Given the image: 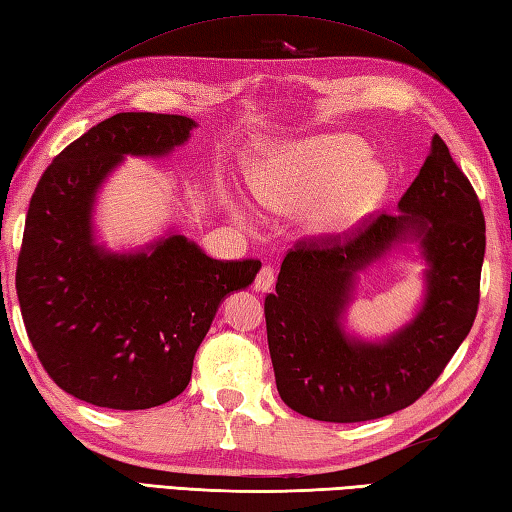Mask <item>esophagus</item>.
Wrapping results in <instances>:
<instances>
[{
    "instance_id": "1",
    "label": "esophagus",
    "mask_w": 512,
    "mask_h": 512,
    "mask_svg": "<svg viewBox=\"0 0 512 512\" xmlns=\"http://www.w3.org/2000/svg\"><path fill=\"white\" fill-rule=\"evenodd\" d=\"M273 284H275V271L271 266H262V271H259L255 277L253 288L257 293H266V291H271Z\"/></svg>"
}]
</instances>
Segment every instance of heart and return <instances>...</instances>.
Wrapping results in <instances>:
<instances>
[{"label":"heart","mask_w":512,"mask_h":512,"mask_svg":"<svg viewBox=\"0 0 512 512\" xmlns=\"http://www.w3.org/2000/svg\"><path fill=\"white\" fill-rule=\"evenodd\" d=\"M365 156V145L345 134L306 138L255 167V197L271 210L293 212L322 193L306 224L320 235L342 232L365 217L385 192V170Z\"/></svg>","instance_id":"1"}]
</instances>
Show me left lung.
Here are the masks:
<instances>
[{
	"instance_id": "1",
	"label": "left lung",
	"mask_w": 512,
	"mask_h": 512,
	"mask_svg": "<svg viewBox=\"0 0 512 512\" xmlns=\"http://www.w3.org/2000/svg\"><path fill=\"white\" fill-rule=\"evenodd\" d=\"M345 235L300 239L264 300L268 349L282 401L327 423H360L418 401L472 329L486 253V221L468 176L436 134L398 201ZM398 240H418L428 262L415 320L383 343L349 337L341 313L355 273Z\"/></svg>"
}]
</instances>
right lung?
Here are the masks:
<instances>
[{"mask_svg": "<svg viewBox=\"0 0 512 512\" xmlns=\"http://www.w3.org/2000/svg\"><path fill=\"white\" fill-rule=\"evenodd\" d=\"M192 127L174 114L111 116L64 147L33 192L15 275L24 327L46 374L85 403L147 410L179 396L219 304L262 268L212 259L183 235L136 253L96 244L107 174L125 154H170Z\"/></svg>", "mask_w": 512, "mask_h": 512, "instance_id": "1", "label": "right lung"}]
</instances>
